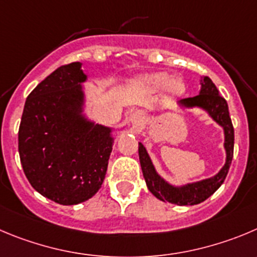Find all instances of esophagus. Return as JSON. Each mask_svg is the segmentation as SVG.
Returning <instances> with one entry per match:
<instances>
[{
  "label": "esophagus",
  "instance_id": "34e87169",
  "mask_svg": "<svg viewBox=\"0 0 257 257\" xmlns=\"http://www.w3.org/2000/svg\"><path fill=\"white\" fill-rule=\"evenodd\" d=\"M131 120L134 126H141L143 124V120H145V114H143L142 111L133 112V114H132Z\"/></svg>",
  "mask_w": 257,
  "mask_h": 257
}]
</instances>
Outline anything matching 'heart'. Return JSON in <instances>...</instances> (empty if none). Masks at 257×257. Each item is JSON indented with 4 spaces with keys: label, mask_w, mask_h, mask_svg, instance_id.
Instances as JSON below:
<instances>
[{
    "label": "heart",
    "mask_w": 257,
    "mask_h": 257,
    "mask_svg": "<svg viewBox=\"0 0 257 257\" xmlns=\"http://www.w3.org/2000/svg\"><path fill=\"white\" fill-rule=\"evenodd\" d=\"M145 83L148 87L153 88V90H158V88L164 87V86L169 85L170 90L175 93H180L184 91V83L180 80H172L170 81L169 74L165 72H158V73H153L147 76L145 78Z\"/></svg>",
    "instance_id": "1"
}]
</instances>
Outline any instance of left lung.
<instances>
[{
  "instance_id": "1",
  "label": "left lung",
  "mask_w": 257,
  "mask_h": 257,
  "mask_svg": "<svg viewBox=\"0 0 257 257\" xmlns=\"http://www.w3.org/2000/svg\"><path fill=\"white\" fill-rule=\"evenodd\" d=\"M180 104L184 106H201L209 111L212 117L217 123L224 128L226 134V143L224 147L227 151V161L224 167L218 172L215 176L210 179L203 180L195 184H189L183 188H174L165 183L161 177L158 176L155 171L152 162L150 160L147 151L143 147L142 143H140L138 152H140V161L142 166L143 176H145L147 188L153 195L162 201H170L172 204L177 205H195L204 201L209 198L212 194L217 191L226 180L228 174L229 166H231L232 158H233V145H234V131L232 125L231 116L228 111V104L226 99L219 95V91L215 87L209 77L204 76L201 78V90L200 93L194 97H186L181 99Z\"/></svg>"
}]
</instances>
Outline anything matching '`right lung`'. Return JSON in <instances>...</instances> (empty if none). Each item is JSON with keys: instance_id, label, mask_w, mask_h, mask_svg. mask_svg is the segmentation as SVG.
<instances>
[{"instance_id": "add662e5", "label": "right lung", "mask_w": 257, "mask_h": 257, "mask_svg": "<svg viewBox=\"0 0 257 257\" xmlns=\"http://www.w3.org/2000/svg\"><path fill=\"white\" fill-rule=\"evenodd\" d=\"M86 80L80 62L63 64L29 93L19 128V153L31 186L62 205L97 193L105 179L110 129L81 117Z\"/></svg>"}]
</instances>
